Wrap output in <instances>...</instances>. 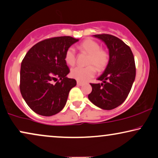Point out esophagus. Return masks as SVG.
<instances>
[{
  "label": "esophagus",
  "mask_w": 158,
  "mask_h": 158,
  "mask_svg": "<svg viewBox=\"0 0 158 158\" xmlns=\"http://www.w3.org/2000/svg\"><path fill=\"white\" fill-rule=\"evenodd\" d=\"M77 85H80V86H81V85H83V83H82V82H81V81H77Z\"/></svg>",
  "instance_id": "1"
}]
</instances>
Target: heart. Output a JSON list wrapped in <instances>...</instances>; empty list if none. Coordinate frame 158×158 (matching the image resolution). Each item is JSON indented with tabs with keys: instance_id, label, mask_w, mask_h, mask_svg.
Segmentation results:
<instances>
[{
	"instance_id": "b5f03b06",
	"label": "heart",
	"mask_w": 158,
	"mask_h": 158,
	"mask_svg": "<svg viewBox=\"0 0 158 158\" xmlns=\"http://www.w3.org/2000/svg\"><path fill=\"white\" fill-rule=\"evenodd\" d=\"M77 48L81 52L89 54L87 64L92 65L85 67H76L72 69L70 75L73 78L81 82L87 81L95 75L96 69L93 67L94 66L99 71L103 70L107 66L110 59L109 54L104 49L101 48L100 44L96 40L86 39L77 46ZM64 59L68 65L73 66L75 64L76 61V54L74 48L70 47L67 49L64 55Z\"/></svg>"
}]
</instances>
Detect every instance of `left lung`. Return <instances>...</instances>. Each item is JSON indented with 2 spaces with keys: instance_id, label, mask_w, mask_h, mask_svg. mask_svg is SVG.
<instances>
[{
  "instance_id": "obj_1",
  "label": "left lung",
  "mask_w": 158,
  "mask_h": 158,
  "mask_svg": "<svg viewBox=\"0 0 158 158\" xmlns=\"http://www.w3.org/2000/svg\"><path fill=\"white\" fill-rule=\"evenodd\" d=\"M109 50V63L98 77L102 83H90L89 99L102 110H110L124 102L136 77L134 57L130 47L117 37L109 34L94 35Z\"/></svg>"
}]
</instances>
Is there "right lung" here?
I'll list each match as a JSON object with an SVG mask.
<instances>
[{"instance_id": "right-lung-1", "label": "right lung", "mask_w": 158, "mask_h": 158, "mask_svg": "<svg viewBox=\"0 0 158 158\" xmlns=\"http://www.w3.org/2000/svg\"><path fill=\"white\" fill-rule=\"evenodd\" d=\"M78 40L70 36L46 39L32 46L24 57L20 69V92L35 113L52 116L64 108L69 91L77 84L75 79L67 77L69 69L64 55ZM53 80L57 82L53 84Z\"/></svg>"}]
</instances>
